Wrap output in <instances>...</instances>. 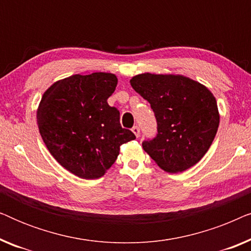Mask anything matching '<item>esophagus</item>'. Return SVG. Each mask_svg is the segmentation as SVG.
I'll use <instances>...</instances> for the list:
<instances>
[{"label": "esophagus", "instance_id": "1", "mask_svg": "<svg viewBox=\"0 0 251 251\" xmlns=\"http://www.w3.org/2000/svg\"><path fill=\"white\" fill-rule=\"evenodd\" d=\"M132 130V132L135 133V136L137 137V138H138L139 137V135H140V130H139V126H133V128L131 129Z\"/></svg>", "mask_w": 251, "mask_h": 251}]
</instances>
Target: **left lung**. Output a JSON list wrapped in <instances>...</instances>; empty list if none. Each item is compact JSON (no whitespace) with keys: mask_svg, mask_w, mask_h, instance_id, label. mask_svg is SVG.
<instances>
[{"mask_svg":"<svg viewBox=\"0 0 251 251\" xmlns=\"http://www.w3.org/2000/svg\"><path fill=\"white\" fill-rule=\"evenodd\" d=\"M130 84L151 104L157 135L143 149L161 169L181 173L200 161L219 126L217 101L211 91L184 75L143 73Z\"/></svg>","mask_w":251,"mask_h":251,"instance_id":"left-lung-1","label":"left lung"}]
</instances>
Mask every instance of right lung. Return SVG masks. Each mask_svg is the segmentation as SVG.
<instances>
[{"label": "right lung", "mask_w": 251, "mask_h": 251, "mask_svg": "<svg viewBox=\"0 0 251 251\" xmlns=\"http://www.w3.org/2000/svg\"><path fill=\"white\" fill-rule=\"evenodd\" d=\"M115 74H75L51 85L37 108V126L47 149L75 176H104L120 154V146L136 136L120 125V112L107 99Z\"/></svg>", "instance_id": "add662e5"}]
</instances>
